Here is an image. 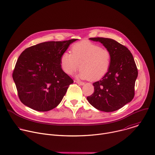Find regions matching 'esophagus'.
I'll return each instance as SVG.
<instances>
[{
  "mask_svg": "<svg viewBox=\"0 0 155 155\" xmlns=\"http://www.w3.org/2000/svg\"><path fill=\"white\" fill-rule=\"evenodd\" d=\"M76 81L77 83H78V84H80V85H83V84H84V82H82V81Z\"/></svg>",
  "mask_w": 155,
  "mask_h": 155,
  "instance_id": "1",
  "label": "esophagus"
}]
</instances>
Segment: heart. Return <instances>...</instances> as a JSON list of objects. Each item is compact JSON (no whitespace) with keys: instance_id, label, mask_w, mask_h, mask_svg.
I'll use <instances>...</instances> for the list:
<instances>
[{"instance_id":"1","label":"heart","mask_w":155,"mask_h":155,"mask_svg":"<svg viewBox=\"0 0 155 155\" xmlns=\"http://www.w3.org/2000/svg\"><path fill=\"white\" fill-rule=\"evenodd\" d=\"M112 55L105 47L96 43L83 41L72 47V53L65 51L60 58L62 69L68 75L73 74L79 68L78 77L96 81L108 72L111 64Z\"/></svg>"}]
</instances>
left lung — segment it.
<instances>
[{"label": "left lung", "mask_w": 155, "mask_h": 155, "mask_svg": "<svg viewBox=\"0 0 155 155\" xmlns=\"http://www.w3.org/2000/svg\"><path fill=\"white\" fill-rule=\"evenodd\" d=\"M112 55L110 68L101 80L93 83L94 91L87 100L101 111L110 112L123 107L134 97V87L138 71L132 53L115 40L94 37Z\"/></svg>", "instance_id": "1"}]
</instances>
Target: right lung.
Here are the masks:
<instances>
[{
    "label": "right lung",
    "instance_id": "obj_1",
    "mask_svg": "<svg viewBox=\"0 0 155 155\" xmlns=\"http://www.w3.org/2000/svg\"><path fill=\"white\" fill-rule=\"evenodd\" d=\"M77 39L45 41L26 48L13 72L21 102L39 112H47L61 102L73 80L62 69L61 54Z\"/></svg>",
    "mask_w": 155,
    "mask_h": 155
}]
</instances>
